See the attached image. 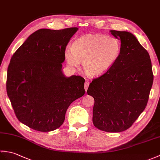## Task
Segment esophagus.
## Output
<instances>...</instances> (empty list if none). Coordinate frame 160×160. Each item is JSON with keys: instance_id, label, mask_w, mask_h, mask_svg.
<instances>
[{"instance_id": "esophagus-1", "label": "esophagus", "mask_w": 160, "mask_h": 160, "mask_svg": "<svg viewBox=\"0 0 160 160\" xmlns=\"http://www.w3.org/2000/svg\"><path fill=\"white\" fill-rule=\"evenodd\" d=\"M84 89H85V91H87V89H88V86H89V83L88 82H86L84 83Z\"/></svg>"}]
</instances>
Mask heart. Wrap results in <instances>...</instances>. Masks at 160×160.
Here are the masks:
<instances>
[{
	"instance_id": "b5f03b06",
	"label": "heart",
	"mask_w": 160,
	"mask_h": 160,
	"mask_svg": "<svg viewBox=\"0 0 160 160\" xmlns=\"http://www.w3.org/2000/svg\"><path fill=\"white\" fill-rule=\"evenodd\" d=\"M121 44L113 38L101 34H87L73 42L67 48L65 57L68 64L78 68L83 61L84 72L89 76H100L112 68L119 57Z\"/></svg>"
}]
</instances>
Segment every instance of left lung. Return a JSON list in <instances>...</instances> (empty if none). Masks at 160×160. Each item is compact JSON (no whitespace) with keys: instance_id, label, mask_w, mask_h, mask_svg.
<instances>
[{"instance_id":"8db88e82","label":"left lung","mask_w":160,"mask_h":160,"mask_svg":"<svg viewBox=\"0 0 160 160\" xmlns=\"http://www.w3.org/2000/svg\"><path fill=\"white\" fill-rule=\"evenodd\" d=\"M121 40L116 62L89 84L88 95L95 99L92 122L107 132L128 129L147 106L153 74L148 52L128 31H110Z\"/></svg>"}]
</instances>
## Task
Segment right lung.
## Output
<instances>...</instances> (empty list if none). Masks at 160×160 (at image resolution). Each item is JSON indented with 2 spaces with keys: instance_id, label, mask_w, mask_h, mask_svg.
<instances>
[{
  "instance_id": "obj_1",
  "label": "right lung",
  "mask_w": 160,
  "mask_h": 160,
  "mask_svg": "<svg viewBox=\"0 0 160 160\" xmlns=\"http://www.w3.org/2000/svg\"><path fill=\"white\" fill-rule=\"evenodd\" d=\"M77 27L39 29L16 51L7 69V92L18 119L50 132L63 123L68 107L84 95V79L65 77V51Z\"/></svg>"
}]
</instances>
